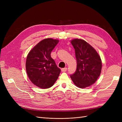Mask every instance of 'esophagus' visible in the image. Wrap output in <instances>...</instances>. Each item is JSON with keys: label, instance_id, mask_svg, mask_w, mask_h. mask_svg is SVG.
Segmentation results:
<instances>
[{"label": "esophagus", "instance_id": "obj_1", "mask_svg": "<svg viewBox=\"0 0 122 122\" xmlns=\"http://www.w3.org/2000/svg\"><path fill=\"white\" fill-rule=\"evenodd\" d=\"M67 68H62L61 69V71L63 72H65L67 71Z\"/></svg>", "mask_w": 122, "mask_h": 122}]
</instances>
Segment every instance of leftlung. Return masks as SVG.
Listing matches in <instances>:
<instances>
[{
	"label": "left lung",
	"mask_w": 122,
	"mask_h": 122,
	"mask_svg": "<svg viewBox=\"0 0 122 122\" xmlns=\"http://www.w3.org/2000/svg\"><path fill=\"white\" fill-rule=\"evenodd\" d=\"M75 49L77 68L74 74L70 76L76 86L83 88L91 86L100 75L102 61L94 48L86 41L74 39L71 41Z\"/></svg>",
	"instance_id": "1"
}]
</instances>
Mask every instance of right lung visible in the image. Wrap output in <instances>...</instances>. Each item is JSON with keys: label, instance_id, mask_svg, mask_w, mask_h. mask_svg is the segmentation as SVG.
<instances>
[{"label": "right lung", "instance_id": "right-lung-1", "mask_svg": "<svg viewBox=\"0 0 122 122\" xmlns=\"http://www.w3.org/2000/svg\"><path fill=\"white\" fill-rule=\"evenodd\" d=\"M59 40L45 39L32 48L27 54L26 70L28 78L35 86L42 89L53 86L61 70L51 57V52Z\"/></svg>", "mask_w": 122, "mask_h": 122}]
</instances>
